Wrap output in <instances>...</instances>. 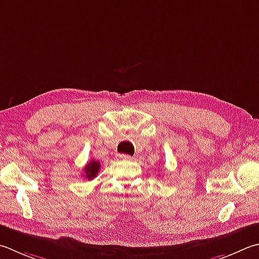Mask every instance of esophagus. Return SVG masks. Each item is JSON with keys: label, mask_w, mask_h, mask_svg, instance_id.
I'll return each instance as SVG.
<instances>
[{"label": "esophagus", "mask_w": 259, "mask_h": 259, "mask_svg": "<svg viewBox=\"0 0 259 259\" xmlns=\"http://www.w3.org/2000/svg\"><path fill=\"white\" fill-rule=\"evenodd\" d=\"M119 158L122 159V161H131V159H133V156H130L128 154H120Z\"/></svg>", "instance_id": "34e87169"}]
</instances>
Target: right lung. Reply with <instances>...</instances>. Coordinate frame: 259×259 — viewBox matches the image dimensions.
I'll return each instance as SVG.
<instances>
[{"label":"right lung","instance_id":"obj_1","mask_svg":"<svg viewBox=\"0 0 259 259\" xmlns=\"http://www.w3.org/2000/svg\"><path fill=\"white\" fill-rule=\"evenodd\" d=\"M100 168L101 163L98 161H95V159H92V161L88 162L87 165L83 167V177L86 178L87 180H93V179L97 176V173L100 172Z\"/></svg>","mask_w":259,"mask_h":259}]
</instances>
